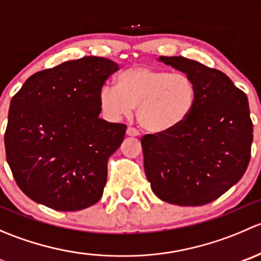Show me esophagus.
I'll list each match as a JSON object with an SVG mask.
<instances>
[{"label":"esophagus","instance_id":"34e87169","mask_svg":"<svg viewBox=\"0 0 261 261\" xmlns=\"http://www.w3.org/2000/svg\"><path fill=\"white\" fill-rule=\"evenodd\" d=\"M126 135H127V136H134V138H135V136L140 135V133H139V131L136 130L135 127H127V130H126Z\"/></svg>","mask_w":261,"mask_h":261}]
</instances>
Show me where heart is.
<instances>
[{"label":"heart","instance_id":"obj_1","mask_svg":"<svg viewBox=\"0 0 261 261\" xmlns=\"http://www.w3.org/2000/svg\"><path fill=\"white\" fill-rule=\"evenodd\" d=\"M196 98L191 77L147 65L123 70L116 87L105 84L98 94L102 112L110 120L127 117L136 107L139 123L152 134L179 127L193 111Z\"/></svg>","mask_w":261,"mask_h":261}]
</instances>
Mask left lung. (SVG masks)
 <instances>
[{
  "mask_svg": "<svg viewBox=\"0 0 261 261\" xmlns=\"http://www.w3.org/2000/svg\"><path fill=\"white\" fill-rule=\"evenodd\" d=\"M159 60L192 78L197 98L179 127L141 138L146 178L162 201L207 204L246 172L252 144L249 101L221 70L184 57Z\"/></svg>",
  "mask_w": 261,
  "mask_h": 261,
  "instance_id": "1",
  "label": "left lung"
}]
</instances>
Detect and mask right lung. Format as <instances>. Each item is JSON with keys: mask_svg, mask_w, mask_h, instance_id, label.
Segmentation results:
<instances>
[{"mask_svg": "<svg viewBox=\"0 0 261 261\" xmlns=\"http://www.w3.org/2000/svg\"><path fill=\"white\" fill-rule=\"evenodd\" d=\"M120 69L84 57L28 78L10 103L6 159L21 191L57 211H80L101 199L107 162L126 125L102 120L98 94Z\"/></svg>", "mask_w": 261, "mask_h": 261, "instance_id": "right-lung-1", "label": "right lung"}]
</instances>
